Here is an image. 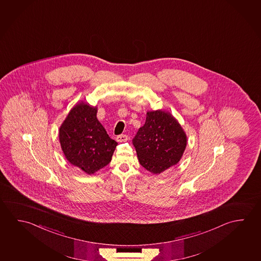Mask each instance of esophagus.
Returning a JSON list of instances; mask_svg holds the SVG:
<instances>
[{
    "mask_svg": "<svg viewBox=\"0 0 261 261\" xmlns=\"http://www.w3.org/2000/svg\"><path fill=\"white\" fill-rule=\"evenodd\" d=\"M116 140H117V142H127L128 140V135H126V134H121V135L117 136Z\"/></svg>",
    "mask_w": 261,
    "mask_h": 261,
    "instance_id": "esophagus-1",
    "label": "esophagus"
}]
</instances>
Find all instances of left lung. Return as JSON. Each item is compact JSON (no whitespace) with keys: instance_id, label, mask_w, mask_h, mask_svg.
<instances>
[{"instance_id":"obj_1","label":"left lung","mask_w":261,"mask_h":261,"mask_svg":"<svg viewBox=\"0 0 261 261\" xmlns=\"http://www.w3.org/2000/svg\"><path fill=\"white\" fill-rule=\"evenodd\" d=\"M142 166L161 173L180 161L186 147V135L181 125L168 112H147L145 124L133 139Z\"/></svg>"}]
</instances>
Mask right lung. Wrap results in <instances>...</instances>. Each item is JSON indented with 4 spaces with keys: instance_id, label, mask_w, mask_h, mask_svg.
<instances>
[{
    "instance_id": "1",
    "label": "right lung",
    "mask_w": 261,
    "mask_h": 261,
    "mask_svg": "<svg viewBox=\"0 0 261 261\" xmlns=\"http://www.w3.org/2000/svg\"><path fill=\"white\" fill-rule=\"evenodd\" d=\"M59 141L66 160L88 174L110 164L118 145L97 120V108L84 102L71 110L59 128Z\"/></svg>"
}]
</instances>
